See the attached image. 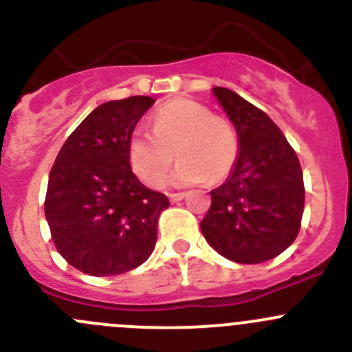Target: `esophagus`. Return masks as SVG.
Listing matches in <instances>:
<instances>
[{"mask_svg": "<svg viewBox=\"0 0 352 352\" xmlns=\"http://www.w3.org/2000/svg\"><path fill=\"white\" fill-rule=\"evenodd\" d=\"M186 196L187 194H184V192H175V194H168V199H170V202H179V201H182Z\"/></svg>", "mask_w": 352, "mask_h": 352, "instance_id": "obj_1", "label": "esophagus"}]
</instances>
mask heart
Returning <instances> with one entry per match:
<instances>
[{
    "mask_svg": "<svg viewBox=\"0 0 352 352\" xmlns=\"http://www.w3.org/2000/svg\"><path fill=\"white\" fill-rule=\"evenodd\" d=\"M239 134L232 122L189 98H177L156 110L153 133L136 129L129 140V162L146 186L166 179L173 153L179 160L172 182L177 186L219 182L239 158Z\"/></svg>",
    "mask_w": 352,
    "mask_h": 352,
    "instance_id": "1",
    "label": "heart"
}]
</instances>
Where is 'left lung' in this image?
Instances as JSON below:
<instances>
[{
  "instance_id": "obj_1",
  "label": "left lung",
  "mask_w": 352,
  "mask_h": 352,
  "mask_svg": "<svg viewBox=\"0 0 352 352\" xmlns=\"http://www.w3.org/2000/svg\"><path fill=\"white\" fill-rule=\"evenodd\" d=\"M212 94L239 134L240 151L225 184L211 190L201 221L206 242L239 264H261L285 252L300 232L303 173L271 117L228 88Z\"/></svg>"
}]
</instances>
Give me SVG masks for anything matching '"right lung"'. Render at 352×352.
I'll return each mask as SVG.
<instances>
[{"mask_svg": "<svg viewBox=\"0 0 352 352\" xmlns=\"http://www.w3.org/2000/svg\"><path fill=\"white\" fill-rule=\"evenodd\" d=\"M155 98L110 100L88 113L63 144L45 194V219L63 258L90 276H117L143 264L156 223L170 206L131 170L129 140Z\"/></svg>", "mask_w": 352, "mask_h": 352, "instance_id": "add662e5", "label": "right lung"}]
</instances>
